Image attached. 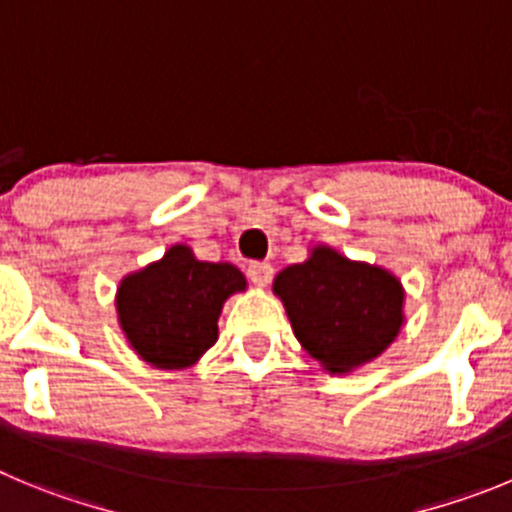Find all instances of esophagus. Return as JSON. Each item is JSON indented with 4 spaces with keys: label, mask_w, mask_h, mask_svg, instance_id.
I'll return each mask as SVG.
<instances>
[{
    "label": "esophagus",
    "mask_w": 512,
    "mask_h": 512,
    "mask_svg": "<svg viewBox=\"0 0 512 512\" xmlns=\"http://www.w3.org/2000/svg\"><path fill=\"white\" fill-rule=\"evenodd\" d=\"M272 265L270 262H252L250 267H247V275H250L252 283L257 285V288H265L267 283L272 280Z\"/></svg>",
    "instance_id": "obj_1"
}]
</instances>
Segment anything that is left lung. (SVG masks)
Masks as SVG:
<instances>
[{
    "label": "left lung",
    "instance_id": "obj_1",
    "mask_svg": "<svg viewBox=\"0 0 512 512\" xmlns=\"http://www.w3.org/2000/svg\"><path fill=\"white\" fill-rule=\"evenodd\" d=\"M272 293L300 346L333 376L376 361L407 323V293L394 272L331 245H313L303 262L280 270Z\"/></svg>",
    "mask_w": 512,
    "mask_h": 512
}]
</instances>
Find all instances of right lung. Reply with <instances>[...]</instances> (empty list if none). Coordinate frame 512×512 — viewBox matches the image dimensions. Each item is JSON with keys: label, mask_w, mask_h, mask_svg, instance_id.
<instances>
[{"label": "right lung", "mask_w": 512, "mask_h": 512, "mask_svg": "<svg viewBox=\"0 0 512 512\" xmlns=\"http://www.w3.org/2000/svg\"><path fill=\"white\" fill-rule=\"evenodd\" d=\"M245 290L240 267L197 260L179 242L159 260L123 275L116 318L141 361L166 371L191 369L217 343L224 303Z\"/></svg>", "instance_id": "1"}]
</instances>
